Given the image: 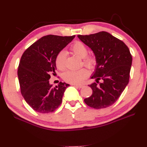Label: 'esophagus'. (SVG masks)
I'll return each mask as SVG.
<instances>
[{
    "label": "esophagus",
    "mask_w": 147,
    "mask_h": 147,
    "mask_svg": "<svg viewBox=\"0 0 147 147\" xmlns=\"http://www.w3.org/2000/svg\"><path fill=\"white\" fill-rule=\"evenodd\" d=\"M72 85H74V86L76 87L79 88V89H81V88H82L84 86V85H78V84H72Z\"/></svg>",
    "instance_id": "1"
}]
</instances>
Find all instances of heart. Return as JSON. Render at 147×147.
Returning <instances> with one entry per match:
<instances>
[{
  "mask_svg": "<svg viewBox=\"0 0 147 147\" xmlns=\"http://www.w3.org/2000/svg\"><path fill=\"white\" fill-rule=\"evenodd\" d=\"M71 49L76 55L82 58H84V63L88 67L92 69L96 63L95 58L91 56H87L88 49L87 47L81 42L77 41L71 47ZM66 52L62 51L56 57V65L60 70H63L65 68ZM89 75V71L87 69L82 68L78 70H71L67 71L63 75V78L67 82L73 84H80L84 82Z\"/></svg>",
  "mask_w": 147,
  "mask_h": 147,
  "instance_id": "heart-1",
  "label": "heart"
}]
</instances>
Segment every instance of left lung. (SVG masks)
I'll return each mask as SVG.
<instances>
[{
	"mask_svg": "<svg viewBox=\"0 0 147 147\" xmlns=\"http://www.w3.org/2000/svg\"><path fill=\"white\" fill-rule=\"evenodd\" d=\"M78 38L91 49L96 58L95 69L90 78L96 82L89 86L92 94L85 103L94 109L108 107L118 100L129 84L132 58L123 42L105 31ZM100 79L103 80L99 85Z\"/></svg>",
	"mask_w": 147,
	"mask_h": 147,
	"instance_id": "1",
	"label": "left lung"
}]
</instances>
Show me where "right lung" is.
Returning a JSON list of instances; mask_svg holds the SVG:
<instances>
[{"label": "right lung", "mask_w": 147, "mask_h": 147, "mask_svg": "<svg viewBox=\"0 0 147 147\" xmlns=\"http://www.w3.org/2000/svg\"><path fill=\"white\" fill-rule=\"evenodd\" d=\"M75 35L44 36L29 47L21 57L18 78L23 98L38 113H49L60 105L69 84L60 82L55 87L50 84V74L57 70L56 57Z\"/></svg>", "instance_id": "1"}]
</instances>
